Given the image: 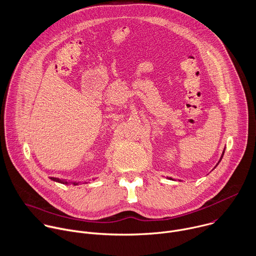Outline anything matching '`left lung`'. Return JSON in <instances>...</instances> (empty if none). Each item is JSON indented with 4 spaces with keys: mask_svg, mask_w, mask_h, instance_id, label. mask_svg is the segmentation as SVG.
I'll use <instances>...</instances> for the list:
<instances>
[{
    "mask_svg": "<svg viewBox=\"0 0 256 256\" xmlns=\"http://www.w3.org/2000/svg\"><path fill=\"white\" fill-rule=\"evenodd\" d=\"M223 156H224V151H223V153H222V156H221V158H220V160H219V162H221V160H222V158H223ZM219 162H218V164H216V166H218V164H219ZM216 166H215V168H216ZM170 178V180H172V178Z\"/></svg>",
    "mask_w": 256,
    "mask_h": 256,
    "instance_id": "obj_1",
    "label": "left lung"
}]
</instances>
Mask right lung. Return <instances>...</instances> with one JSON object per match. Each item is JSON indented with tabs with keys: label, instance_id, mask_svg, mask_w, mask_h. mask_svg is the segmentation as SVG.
I'll list each match as a JSON object with an SVG mask.
<instances>
[{
	"label": "right lung",
	"instance_id": "1",
	"mask_svg": "<svg viewBox=\"0 0 256 256\" xmlns=\"http://www.w3.org/2000/svg\"><path fill=\"white\" fill-rule=\"evenodd\" d=\"M51 180H54V182H60V184H70V182H66V180H60V178H51ZM72 184H74V186H76V184H78V182H72Z\"/></svg>",
	"mask_w": 256,
	"mask_h": 256
}]
</instances>
